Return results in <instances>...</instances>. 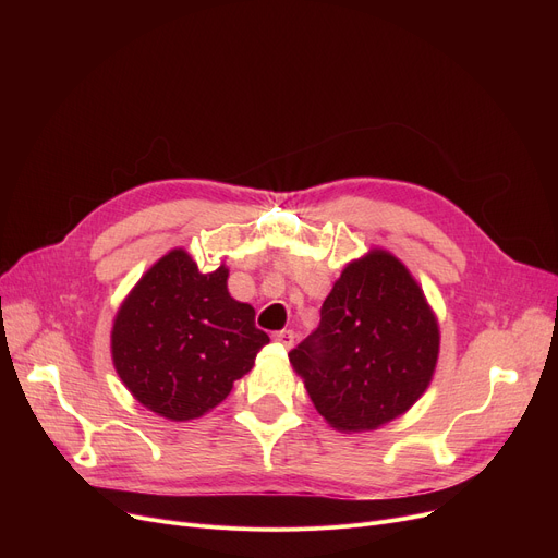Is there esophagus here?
Wrapping results in <instances>:
<instances>
[{
  "instance_id": "obj_1",
  "label": "esophagus",
  "mask_w": 558,
  "mask_h": 558,
  "mask_svg": "<svg viewBox=\"0 0 558 558\" xmlns=\"http://www.w3.org/2000/svg\"><path fill=\"white\" fill-rule=\"evenodd\" d=\"M274 341L278 345H282V348H291V345H294V332H291V330H280V332L274 335Z\"/></svg>"
}]
</instances>
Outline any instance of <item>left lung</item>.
Segmentation results:
<instances>
[{
    "mask_svg": "<svg viewBox=\"0 0 558 558\" xmlns=\"http://www.w3.org/2000/svg\"><path fill=\"white\" fill-rule=\"evenodd\" d=\"M441 332L421 284L385 248L348 262L320 307L318 328L289 353L326 423L371 432L427 391Z\"/></svg>",
    "mask_w": 558,
    "mask_h": 558,
    "instance_id": "1",
    "label": "left lung"
}]
</instances>
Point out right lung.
I'll return each instance as SVG.
<instances>
[{"label":"right lung","mask_w":558,"mask_h":558,"mask_svg":"<svg viewBox=\"0 0 558 558\" xmlns=\"http://www.w3.org/2000/svg\"><path fill=\"white\" fill-rule=\"evenodd\" d=\"M267 343L255 310L230 296L226 264L201 274L185 248H173L117 310L110 355L142 407L185 423L223 402Z\"/></svg>","instance_id":"1"}]
</instances>
